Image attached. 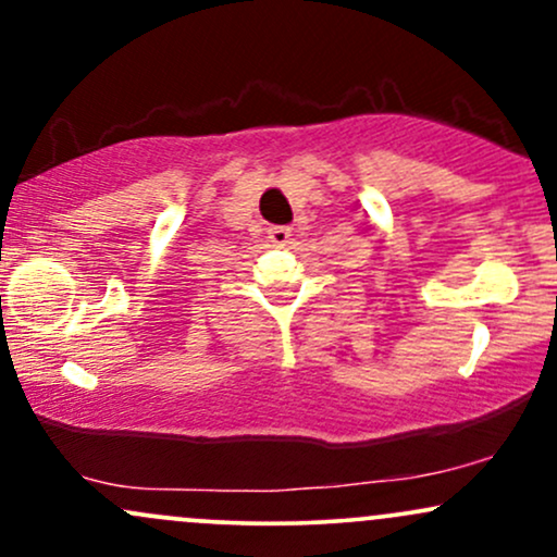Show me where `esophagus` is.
<instances>
[{
	"mask_svg": "<svg viewBox=\"0 0 557 557\" xmlns=\"http://www.w3.org/2000/svg\"><path fill=\"white\" fill-rule=\"evenodd\" d=\"M267 235H270V240L274 243L277 248H285L293 243V227H285V225H274L267 230Z\"/></svg>",
	"mask_w": 557,
	"mask_h": 557,
	"instance_id": "1",
	"label": "esophagus"
}]
</instances>
